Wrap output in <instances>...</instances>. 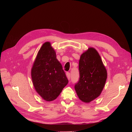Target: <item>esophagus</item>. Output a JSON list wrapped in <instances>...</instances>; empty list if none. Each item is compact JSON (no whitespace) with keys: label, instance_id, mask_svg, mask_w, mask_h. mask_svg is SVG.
I'll return each instance as SVG.
<instances>
[{"label":"esophagus","instance_id":"esophagus-1","mask_svg":"<svg viewBox=\"0 0 132 132\" xmlns=\"http://www.w3.org/2000/svg\"><path fill=\"white\" fill-rule=\"evenodd\" d=\"M66 77H67V79H68V80H70V76H71L70 73H69V72H67V73H66Z\"/></svg>","mask_w":132,"mask_h":132}]
</instances>
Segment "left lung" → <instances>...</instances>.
Returning <instances> with one entry per match:
<instances>
[{"label": "left lung", "mask_w": 132, "mask_h": 132, "mask_svg": "<svg viewBox=\"0 0 132 132\" xmlns=\"http://www.w3.org/2000/svg\"><path fill=\"white\" fill-rule=\"evenodd\" d=\"M79 68L80 80L75 90L81 101L89 103L101 95L108 77L106 69L100 54L92 47L81 55Z\"/></svg>", "instance_id": "left-lung-1"}]
</instances>
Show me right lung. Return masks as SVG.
I'll return each mask as SVG.
<instances>
[{
	"instance_id": "1",
	"label": "right lung",
	"mask_w": 132,
	"mask_h": 132,
	"mask_svg": "<svg viewBox=\"0 0 132 132\" xmlns=\"http://www.w3.org/2000/svg\"><path fill=\"white\" fill-rule=\"evenodd\" d=\"M35 89L44 101L56 99L67 85L68 80L49 42L40 48L31 70Z\"/></svg>"
}]
</instances>
